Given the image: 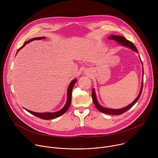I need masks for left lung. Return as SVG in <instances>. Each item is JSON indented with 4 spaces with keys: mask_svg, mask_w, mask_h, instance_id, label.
Returning <instances> with one entry per match:
<instances>
[{
    "mask_svg": "<svg viewBox=\"0 0 158 158\" xmlns=\"http://www.w3.org/2000/svg\"><path fill=\"white\" fill-rule=\"evenodd\" d=\"M108 39L110 40H114L115 41H116L118 43H119L121 46H125L126 48H128L132 50H133L134 51H135L136 52H138V50L136 49V48L135 47L134 45L133 44V43L128 40H127L123 36H121V35H110L109 37H108ZM140 58V57H139ZM141 60V58H140ZM142 65H143V62L141 60ZM143 77L144 76V71L143 70ZM143 80L142 81V84H141V87L140 89V92L139 93V95L138 96V97L136 98L132 103H131L130 104H129L128 106L121 108V109H111V108H107V107H104L100 105V104L99 103L98 99H97V97H96V92H95V89L93 88V92H92V97H93V102L94 104L95 105V106L96 107V108L102 113H105V114H110V115H119L123 113H124V112L127 111V110H129L130 108H131L136 102L138 101V99H139L141 95V93L143 91Z\"/></svg>",
    "mask_w": 158,
    "mask_h": 158,
    "instance_id": "left-lung-1",
    "label": "left lung"
}]
</instances>
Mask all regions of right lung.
<instances>
[{"instance_id": "right-lung-1", "label": "right lung", "mask_w": 158, "mask_h": 158, "mask_svg": "<svg viewBox=\"0 0 158 158\" xmlns=\"http://www.w3.org/2000/svg\"><path fill=\"white\" fill-rule=\"evenodd\" d=\"M46 38V37H35V38H33V39H31V40L27 41V42H25L23 46H22V47H20L19 50L17 51L16 54H17V52L21 49L23 48L27 43H29L30 42H32L33 40H40V39H45ZM77 81V79H73L69 84V87L68 88H67V101L65 102V104L64 105V106L59 110L57 111V112H34V111H31V110H29L27 109H25L27 112H30L31 114L38 117V118H40L42 119H46V120H49V119H55L56 118H58L60 116H62V114H64L65 112L67 110V109H69L70 105H71V96H72V90H73V88L75 84V83Z\"/></svg>"}]
</instances>
